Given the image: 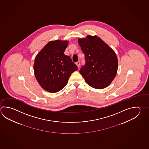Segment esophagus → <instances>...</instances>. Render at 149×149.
Listing matches in <instances>:
<instances>
[{
    "instance_id": "1",
    "label": "esophagus",
    "mask_w": 149,
    "mask_h": 149,
    "mask_svg": "<svg viewBox=\"0 0 149 149\" xmlns=\"http://www.w3.org/2000/svg\"><path fill=\"white\" fill-rule=\"evenodd\" d=\"M80 64H81V62H80V61H78V62H77L76 63V65L77 66V67L78 68H79V66H80Z\"/></svg>"
}]
</instances>
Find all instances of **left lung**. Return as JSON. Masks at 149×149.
I'll return each mask as SVG.
<instances>
[{
  "mask_svg": "<svg viewBox=\"0 0 149 149\" xmlns=\"http://www.w3.org/2000/svg\"><path fill=\"white\" fill-rule=\"evenodd\" d=\"M78 42L85 59V64L81 68L79 73L90 86L97 89L107 87L118 70L115 52L97 36L79 38Z\"/></svg>",
  "mask_w": 149,
  "mask_h": 149,
  "instance_id": "8db88e82",
  "label": "left lung"
}]
</instances>
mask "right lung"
Segmentation results:
<instances>
[{"label": "right lung", "instance_id": "right-lung-1", "mask_svg": "<svg viewBox=\"0 0 149 149\" xmlns=\"http://www.w3.org/2000/svg\"><path fill=\"white\" fill-rule=\"evenodd\" d=\"M68 41L56 40L45 45L35 57V76L40 86L50 93H56L68 84L72 73L78 68L64 52Z\"/></svg>", "mask_w": 149, "mask_h": 149}]
</instances>
